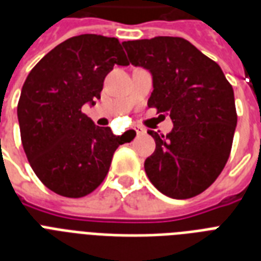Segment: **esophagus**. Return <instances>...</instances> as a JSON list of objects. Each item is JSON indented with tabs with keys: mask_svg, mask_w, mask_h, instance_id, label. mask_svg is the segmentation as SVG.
I'll list each match as a JSON object with an SVG mask.
<instances>
[{
	"mask_svg": "<svg viewBox=\"0 0 261 261\" xmlns=\"http://www.w3.org/2000/svg\"><path fill=\"white\" fill-rule=\"evenodd\" d=\"M135 133L138 135L145 134V128H142V127H135Z\"/></svg>",
	"mask_w": 261,
	"mask_h": 261,
	"instance_id": "obj_1",
	"label": "esophagus"
}]
</instances>
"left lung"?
<instances>
[{
	"label": "left lung",
	"instance_id": "8db88e82",
	"mask_svg": "<svg viewBox=\"0 0 261 261\" xmlns=\"http://www.w3.org/2000/svg\"><path fill=\"white\" fill-rule=\"evenodd\" d=\"M131 65L153 75L147 106L171 116L169 134L147 133L155 150L145 161L151 184L173 199L202 194L230 155L237 126L234 92L222 69L188 40L157 36L122 43Z\"/></svg>",
	"mask_w": 261,
	"mask_h": 261
}]
</instances>
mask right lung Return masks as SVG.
<instances>
[{"label": "right lung", "instance_id": "right-lung-1", "mask_svg": "<svg viewBox=\"0 0 261 261\" xmlns=\"http://www.w3.org/2000/svg\"><path fill=\"white\" fill-rule=\"evenodd\" d=\"M128 61L116 38L85 34L53 48L30 71L17 104L21 143L35 174L55 194L83 198L110 171L127 141L83 112L96 104L106 75Z\"/></svg>", "mask_w": 261, "mask_h": 261}]
</instances>
